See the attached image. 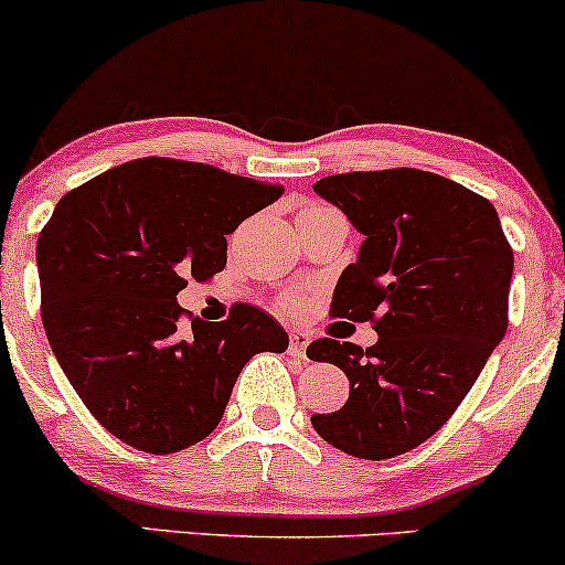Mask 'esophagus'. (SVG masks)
I'll return each mask as SVG.
<instances>
[{
    "mask_svg": "<svg viewBox=\"0 0 565 565\" xmlns=\"http://www.w3.org/2000/svg\"><path fill=\"white\" fill-rule=\"evenodd\" d=\"M308 342L310 337L305 332H295L289 337V355H295V359H305V350H308Z\"/></svg>",
    "mask_w": 565,
    "mask_h": 565,
    "instance_id": "obj_1",
    "label": "esophagus"
}]
</instances>
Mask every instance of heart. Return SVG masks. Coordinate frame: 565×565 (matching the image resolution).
Segmentation results:
<instances>
[{
    "instance_id": "heart-1",
    "label": "heart",
    "mask_w": 565,
    "mask_h": 565,
    "mask_svg": "<svg viewBox=\"0 0 565 565\" xmlns=\"http://www.w3.org/2000/svg\"><path fill=\"white\" fill-rule=\"evenodd\" d=\"M281 305H284V308H287V310L300 308V305H302V295H300V291H289V295L281 297Z\"/></svg>"
}]
</instances>
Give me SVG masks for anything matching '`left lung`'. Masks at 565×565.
<instances>
[{
	"label": "left lung",
	"instance_id": "1",
	"mask_svg": "<svg viewBox=\"0 0 565 565\" xmlns=\"http://www.w3.org/2000/svg\"><path fill=\"white\" fill-rule=\"evenodd\" d=\"M313 191L364 233L332 316L380 337L310 342V361L350 380L345 406L310 423L350 457H398L449 423L508 332L512 246L489 199L414 167L329 174Z\"/></svg>",
	"mask_w": 565,
	"mask_h": 565
}]
</instances>
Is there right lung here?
<instances>
[{
    "label": "right lung",
    "instance_id": "add662e5",
    "mask_svg": "<svg viewBox=\"0 0 565 565\" xmlns=\"http://www.w3.org/2000/svg\"><path fill=\"white\" fill-rule=\"evenodd\" d=\"M281 193L201 161L146 157L57 201L36 242L42 323L111 436L148 454L183 451L215 430L252 355L287 350V332L255 305L185 329L178 305L191 278L225 268V236Z\"/></svg>",
    "mask_w": 565,
    "mask_h": 565
}]
</instances>
